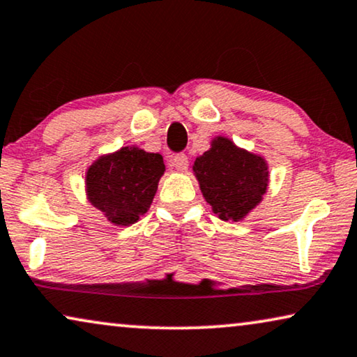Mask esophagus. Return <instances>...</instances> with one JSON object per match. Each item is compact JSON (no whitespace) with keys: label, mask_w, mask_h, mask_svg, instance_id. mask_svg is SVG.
<instances>
[{"label":"esophagus","mask_w":357,"mask_h":357,"mask_svg":"<svg viewBox=\"0 0 357 357\" xmlns=\"http://www.w3.org/2000/svg\"><path fill=\"white\" fill-rule=\"evenodd\" d=\"M172 166L177 170H185L188 167V158L185 154H177L172 158Z\"/></svg>","instance_id":"obj_1"}]
</instances>
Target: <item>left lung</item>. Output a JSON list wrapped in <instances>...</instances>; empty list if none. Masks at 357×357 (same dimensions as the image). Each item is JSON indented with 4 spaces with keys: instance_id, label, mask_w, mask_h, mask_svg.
<instances>
[{
    "instance_id": "8db88e82",
    "label": "left lung",
    "mask_w": 357,
    "mask_h": 357,
    "mask_svg": "<svg viewBox=\"0 0 357 357\" xmlns=\"http://www.w3.org/2000/svg\"><path fill=\"white\" fill-rule=\"evenodd\" d=\"M193 172L204 199L222 220L238 222L262 201L268 185L266 159L238 148L227 137H215Z\"/></svg>"
}]
</instances>
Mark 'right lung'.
Listing matches in <instances>:
<instances>
[{
	"label": "right lung",
	"mask_w": 357,
	"mask_h": 357,
	"mask_svg": "<svg viewBox=\"0 0 357 357\" xmlns=\"http://www.w3.org/2000/svg\"><path fill=\"white\" fill-rule=\"evenodd\" d=\"M164 170L161 154L123 146L102 154L86 170V196L114 225H132L148 213Z\"/></svg>",
	"instance_id": "obj_1"
}]
</instances>
